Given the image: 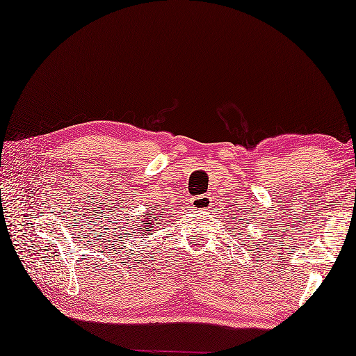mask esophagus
Returning <instances> with one entry per match:
<instances>
[{
	"label": "esophagus",
	"instance_id": "1",
	"mask_svg": "<svg viewBox=\"0 0 356 356\" xmlns=\"http://www.w3.org/2000/svg\"><path fill=\"white\" fill-rule=\"evenodd\" d=\"M211 197L208 195H198L193 198V206L195 209H208L211 206Z\"/></svg>",
	"mask_w": 356,
	"mask_h": 356
}]
</instances>
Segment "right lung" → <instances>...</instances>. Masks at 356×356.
<instances>
[{
    "instance_id": "add662e5",
    "label": "right lung",
    "mask_w": 356,
    "mask_h": 356,
    "mask_svg": "<svg viewBox=\"0 0 356 356\" xmlns=\"http://www.w3.org/2000/svg\"><path fill=\"white\" fill-rule=\"evenodd\" d=\"M158 217H161V213H159V216H158V212H148L147 213V220H145V222H144V226L145 227H153L154 226V220H158ZM156 226H158V225H156ZM140 227V226H139Z\"/></svg>"
}]
</instances>
